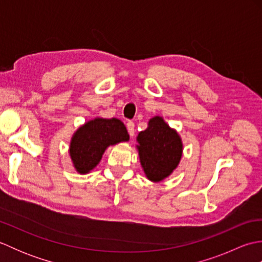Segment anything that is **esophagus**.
Listing matches in <instances>:
<instances>
[{
  "mask_svg": "<svg viewBox=\"0 0 262 262\" xmlns=\"http://www.w3.org/2000/svg\"><path fill=\"white\" fill-rule=\"evenodd\" d=\"M126 126H127L128 134L130 135V137L134 136V134H135V125H134V122H133V121H127Z\"/></svg>",
  "mask_w": 262,
  "mask_h": 262,
  "instance_id": "obj_1",
  "label": "esophagus"
}]
</instances>
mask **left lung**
I'll list each match as a JSON object with an SVG mask.
<instances>
[{"instance_id":"8db88e82","label":"left lung","mask_w":262,"mask_h":262,"mask_svg":"<svg viewBox=\"0 0 262 262\" xmlns=\"http://www.w3.org/2000/svg\"><path fill=\"white\" fill-rule=\"evenodd\" d=\"M136 140L142 168L148 180L162 181L179 165L183 151L181 137L163 117L154 116L149 119L147 128Z\"/></svg>"}]
</instances>
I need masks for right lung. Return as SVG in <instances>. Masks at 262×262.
I'll return each mask as SVG.
<instances>
[{
	"instance_id": "1",
	"label": "right lung",
	"mask_w": 262,
	"mask_h": 262,
	"mask_svg": "<svg viewBox=\"0 0 262 262\" xmlns=\"http://www.w3.org/2000/svg\"><path fill=\"white\" fill-rule=\"evenodd\" d=\"M129 141L124 122L117 118H97L77 128L71 138L70 157L77 173L86 174L99 164L110 145Z\"/></svg>"
}]
</instances>
